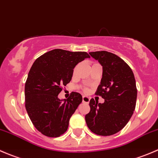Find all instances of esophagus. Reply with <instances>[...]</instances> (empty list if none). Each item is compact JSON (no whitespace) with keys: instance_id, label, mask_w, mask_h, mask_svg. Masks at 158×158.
I'll use <instances>...</instances> for the list:
<instances>
[{"instance_id":"1","label":"esophagus","mask_w":158,"mask_h":158,"mask_svg":"<svg viewBox=\"0 0 158 158\" xmlns=\"http://www.w3.org/2000/svg\"><path fill=\"white\" fill-rule=\"evenodd\" d=\"M89 101H90V98H89V97L86 96V95H84V96L82 97V102H83L89 103Z\"/></svg>"}]
</instances>
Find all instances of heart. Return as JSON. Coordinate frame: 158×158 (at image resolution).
Returning <instances> with one entry per match:
<instances>
[{
  "label": "heart",
  "instance_id": "1",
  "mask_svg": "<svg viewBox=\"0 0 158 158\" xmlns=\"http://www.w3.org/2000/svg\"><path fill=\"white\" fill-rule=\"evenodd\" d=\"M76 69H77V67H76V68H75V70H74V71H76Z\"/></svg>",
  "mask_w": 158,
  "mask_h": 158
}]
</instances>
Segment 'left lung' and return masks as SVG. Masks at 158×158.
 Masks as SVG:
<instances>
[{
    "instance_id": "left-lung-1",
    "label": "left lung",
    "mask_w": 158,
    "mask_h": 158,
    "mask_svg": "<svg viewBox=\"0 0 158 158\" xmlns=\"http://www.w3.org/2000/svg\"><path fill=\"white\" fill-rule=\"evenodd\" d=\"M102 66V78L96 94L105 99L89 102L90 111L85 122L91 131L109 136L122 130L133 114L136 106L137 88L130 66L117 55L107 51L89 52Z\"/></svg>"
}]
</instances>
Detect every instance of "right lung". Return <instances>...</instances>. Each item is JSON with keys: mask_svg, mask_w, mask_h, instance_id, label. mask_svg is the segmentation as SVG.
I'll use <instances>...</instances> for the list:
<instances>
[{"mask_svg": "<svg viewBox=\"0 0 158 158\" xmlns=\"http://www.w3.org/2000/svg\"><path fill=\"white\" fill-rule=\"evenodd\" d=\"M86 58L90 56L85 52L55 49L36 59L30 68L25 84V107L43 135L56 138L67 131L82 96L73 92L67 99H60L58 95L71 81L76 65Z\"/></svg>", "mask_w": 158, "mask_h": 158, "instance_id": "obj_1", "label": "right lung"}]
</instances>
